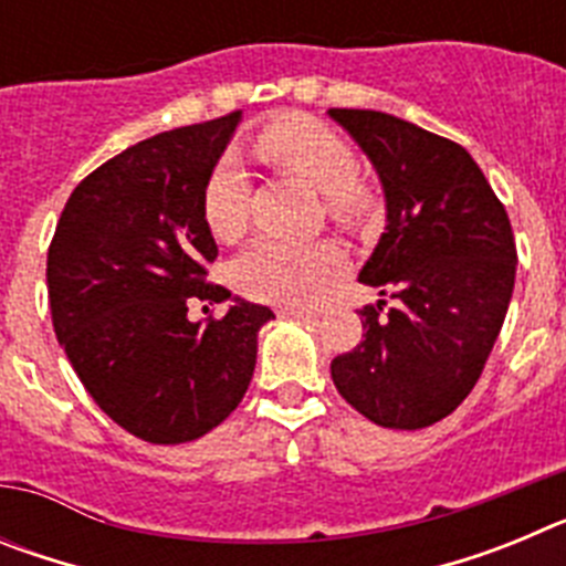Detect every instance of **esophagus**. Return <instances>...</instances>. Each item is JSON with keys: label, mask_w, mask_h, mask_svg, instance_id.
Returning <instances> with one entry per match:
<instances>
[{"label": "esophagus", "mask_w": 566, "mask_h": 566, "mask_svg": "<svg viewBox=\"0 0 566 566\" xmlns=\"http://www.w3.org/2000/svg\"><path fill=\"white\" fill-rule=\"evenodd\" d=\"M280 317H297V319H317L319 312H314V308H294V306H286L280 308Z\"/></svg>", "instance_id": "esophagus-1"}]
</instances>
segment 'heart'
<instances>
[{
    "label": "heart",
    "instance_id": "b5f03b06",
    "mask_svg": "<svg viewBox=\"0 0 566 566\" xmlns=\"http://www.w3.org/2000/svg\"><path fill=\"white\" fill-rule=\"evenodd\" d=\"M254 153L274 169L292 172L323 192L328 221L363 232L379 212V195L359 178L357 153L343 135L308 115H280L258 129ZM252 181L234 155H221L201 192L209 232L232 243L247 232ZM234 283L247 297L277 306H308L343 272V252L334 243H286L263 238L234 260Z\"/></svg>",
    "mask_w": 566,
    "mask_h": 566
}]
</instances>
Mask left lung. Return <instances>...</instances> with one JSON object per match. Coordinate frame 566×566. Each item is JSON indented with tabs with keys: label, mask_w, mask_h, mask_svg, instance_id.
Segmentation results:
<instances>
[{
	"label": "left lung",
	"mask_w": 566,
	"mask_h": 566,
	"mask_svg": "<svg viewBox=\"0 0 566 566\" xmlns=\"http://www.w3.org/2000/svg\"><path fill=\"white\" fill-rule=\"evenodd\" d=\"M377 167L388 227L359 272L363 343L332 359L337 391L382 428L417 431L462 405L502 332L516 240L504 203L464 147L377 109H328Z\"/></svg>",
	"instance_id": "8db88e82"
}]
</instances>
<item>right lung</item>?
Segmentation results:
<instances>
[{"instance_id":"obj_1","label":"right lung","mask_w":566,"mask_h":566,"mask_svg":"<svg viewBox=\"0 0 566 566\" xmlns=\"http://www.w3.org/2000/svg\"><path fill=\"white\" fill-rule=\"evenodd\" d=\"M240 109L158 133L84 178L48 249L53 332L96 405L153 444L203 437L238 408L274 317L238 300L223 317L189 303L232 292L207 280L218 258L201 192ZM207 308V306H203Z\"/></svg>"}]
</instances>
